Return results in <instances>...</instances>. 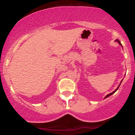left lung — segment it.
I'll return each instance as SVG.
<instances>
[{"mask_svg":"<svg viewBox=\"0 0 135 135\" xmlns=\"http://www.w3.org/2000/svg\"><path fill=\"white\" fill-rule=\"evenodd\" d=\"M115 41H116V42H118V43H119V45H121V46H122V45H121V42H120V41H119V40H118V39H116V40H115ZM120 85H121V83H120V84H119V86H118V87H117V89H115V90H114V91H113V92H112V93H110V94H108V95H106V97H105V98H107V97H110V96H111V95H112V94H114V93H115V92H116V91H117V89H119V87Z\"/></svg>","mask_w":135,"mask_h":135,"instance_id":"8db88e82","label":"left lung"}]
</instances>
